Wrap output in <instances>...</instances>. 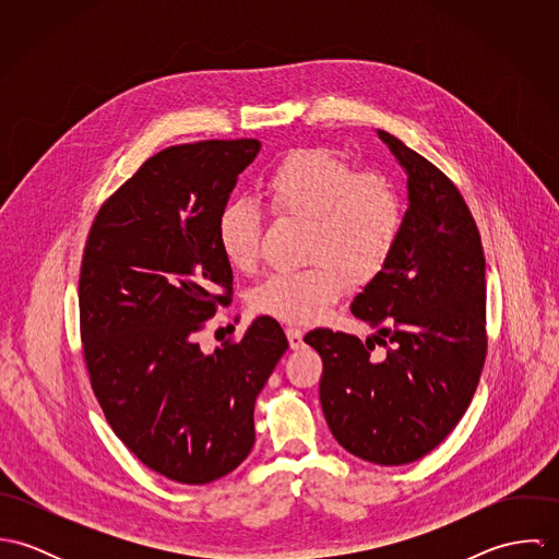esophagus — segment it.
<instances>
[{"mask_svg": "<svg viewBox=\"0 0 559 559\" xmlns=\"http://www.w3.org/2000/svg\"><path fill=\"white\" fill-rule=\"evenodd\" d=\"M286 335H288V344H290L293 350H299V348L306 346V342H304V331H301V329L288 326V329H286Z\"/></svg>", "mask_w": 559, "mask_h": 559, "instance_id": "34e87169", "label": "esophagus"}]
</instances>
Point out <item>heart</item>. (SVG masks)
Masks as SVG:
<instances>
[{"label": "heart", "instance_id": "b5f03b06", "mask_svg": "<svg viewBox=\"0 0 559 559\" xmlns=\"http://www.w3.org/2000/svg\"><path fill=\"white\" fill-rule=\"evenodd\" d=\"M264 195L275 215L312 219L314 264L277 271L253 290V310L273 319L312 324L355 282L377 277L394 253L402 226L400 195L379 171H359L329 148H299L264 178ZM262 215L247 202H230L217 222V239L228 262L251 271L260 258Z\"/></svg>", "mask_w": 559, "mask_h": 559}]
</instances>
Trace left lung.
<instances>
[{
	"mask_svg": "<svg viewBox=\"0 0 559 559\" xmlns=\"http://www.w3.org/2000/svg\"><path fill=\"white\" fill-rule=\"evenodd\" d=\"M406 171L408 209L385 269L350 306L366 344L314 329L320 404L335 441L357 459L406 465L435 450L465 415L486 355V277L478 226L454 182L399 138L377 131ZM389 346L374 362L373 342Z\"/></svg>",
	"mask_w": 559,
	"mask_h": 559,
	"instance_id": "1",
	"label": "left lung"
}]
</instances>
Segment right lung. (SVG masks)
<instances>
[{
	"label": "right lung",
	"instance_id": "right-lung-1",
	"mask_svg": "<svg viewBox=\"0 0 559 559\" xmlns=\"http://www.w3.org/2000/svg\"><path fill=\"white\" fill-rule=\"evenodd\" d=\"M258 153V140L160 151L100 206L83 249L81 342L94 396L118 439L180 484L224 478L247 459L253 404L288 348L269 317L211 355L195 342L230 304L217 222Z\"/></svg>",
	"mask_w": 559,
	"mask_h": 559
}]
</instances>
